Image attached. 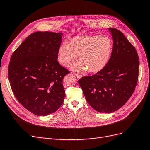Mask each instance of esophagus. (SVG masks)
<instances>
[{"mask_svg": "<svg viewBox=\"0 0 150 150\" xmlns=\"http://www.w3.org/2000/svg\"><path fill=\"white\" fill-rule=\"evenodd\" d=\"M75 76H76V78L78 79H80L82 77V75H80V74H75Z\"/></svg>", "mask_w": 150, "mask_h": 150, "instance_id": "34e87169", "label": "esophagus"}]
</instances>
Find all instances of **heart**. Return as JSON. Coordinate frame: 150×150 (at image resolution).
I'll return each instance as SVG.
<instances>
[{
    "label": "heart",
    "instance_id": "b5f03b06",
    "mask_svg": "<svg viewBox=\"0 0 150 150\" xmlns=\"http://www.w3.org/2000/svg\"><path fill=\"white\" fill-rule=\"evenodd\" d=\"M113 48L112 40L105 35H81L73 37L69 43L61 45L57 61L62 66H69L79 56V62L71 66L75 71L96 73L107 64Z\"/></svg>",
    "mask_w": 150,
    "mask_h": 150
}]
</instances>
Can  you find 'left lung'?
<instances>
[{
	"mask_svg": "<svg viewBox=\"0 0 150 150\" xmlns=\"http://www.w3.org/2000/svg\"><path fill=\"white\" fill-rule=\"evenodd\" d=\"M108 30L113 45L106 66L79 80L90 106L103 113H112L125 105L132 95L139 77V60L135 47L119 30Z\"/></svg>",
	"mask_w": 150,
	"mask_h": 150,
	"instance_id": "obj_1",
	"label": "left lung"
}]
</instances>
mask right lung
<instances>
[{
  "instance_id": "right-lung-1",
  "label": "right lung",
  "mask_w": 150,
  "mask_h": 150,
  "mask_svg": "<svg viewBox=\"0 0 150 150\" xmlns=\"http://www.w3.org/2000/svg\"><path fill=\"white\" fill-rule=\"evenodd\" d=\"M62 33L35 32L29 35L12 54L8 80L18 102L38 116L56 112L66 93L62 85L70 71L57 61Z\"/></svg>"
}]
</instances>
